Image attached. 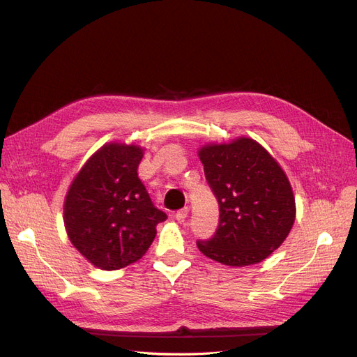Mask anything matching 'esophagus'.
Here are the masks:
<instances>
[{"instance_id":"obj_1","label":"esophagus","mask_w":357,"mask_h":357,"mask_svg":"<svg viewBox=\"0 0 357 357\" xmlns=\"http://www.w3.org/2000/svg\"><path fill=\"white\" fill-rule=\"evenodd\" d=\"M188 207H185V208H182V210H179V211H176V214H175V218L178 220V221H183L186 217H188Z\"/></svg>"}]
</instances>
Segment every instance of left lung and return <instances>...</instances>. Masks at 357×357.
Returning <instances> with one entry per match:
<instances>
[{"instance_id":"8db88e82","label":"left lung","mask_w":357,"mask_h":357,"mask_svg":"<svg viewBox=\"0 0 357 357\" xmlns=\"http://www.w3.org/2000/svg\"><path fill=\"white\" fill-rule=\"evenodd\" d=\"M198 156L220 207L218 229L210 240L197 241L199 252L227 266L265 260L295 221V197L284 169L249 137L208 143Z\"/></svg>"}]
</instances>
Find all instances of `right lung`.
<instances>
[{"mask_svg": "<svg viewBox=\"0 0 357 357\" xmlns=\"http://www.w3.org/2000/svg\"><path fill=\"white\" fill-rule=\"evenodd\" d=\"M143 149L107 143L73 178L63 205L68 237L93 266L116 271L135 264L152 245L166 220L142 183Z\"/></svg>", "mask_w": 357, "mask_h": 357, "instance_id": "add662e5", "label": "right lung"}]
</instances>
